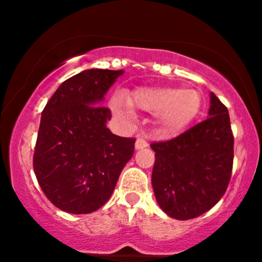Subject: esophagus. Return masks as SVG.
<instances>
[{
	"label": "esophagus",
	"mask_w": 262,
	"mask_h": 262,
	"mask_svg": "<svg viewBox=\"0 0 262 262\" xmlns=\"http://www.w3.org/2000/svg\"><path fill=\"white\" fill-rule=\"evenodd\" d=\"M149 144L148 141L144 139L143 137H138L137 140H135V149L139 150V149H144V148H148Z\"/></svg>",
	"instance_id": "1"
}]
</instances>
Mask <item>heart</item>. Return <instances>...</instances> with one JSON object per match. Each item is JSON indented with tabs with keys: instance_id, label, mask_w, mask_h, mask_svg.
<instances>
[{
	"instance_id": "1",
	"label": "heart",
	"mask_w": 262,
	"mask_h": 262,
	"mask_svg": "<svg viewBox=\"0 0 262 262\" xmlns=\"http://www.w3.org/2000/svg\"><path fill=\"white\" fill-rule=\"evenodd\" d=\"M201 106L202 100L196 90L175 87L138 89L129 101L118 95L112 103L114 112L121 116H133V107L156 114L159 127L167 135L179 133L187 127L197 117Z\"/></svg>"
}]
</instances>
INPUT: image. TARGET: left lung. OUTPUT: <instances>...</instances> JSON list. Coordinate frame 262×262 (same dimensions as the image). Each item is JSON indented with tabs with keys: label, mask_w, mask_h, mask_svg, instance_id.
Instances as JSON below:
<instances>
[{
	"label": "left lung",
	"mask_w": 262,
	"mask_h": 262,
	"mask_svg": "<svg viewBox=\"0 0 262 262\" xmlns=\"http://www.w3.org/2000/svg\"><path fill=\"white\" fill-rule=\"evenodd\" d=\"M208 118L181 135L152 143L151 185L160 208L179 221L196 218L223 197L229 185L234 137L227 107L209 93Z\"/></svg>",
	"instance_id": "1"
}]
</instances>
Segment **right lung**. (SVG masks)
<instances>
[{
    "label": "right lung",
    "mask_w": 262,
    "mask_h": 262,
    "mask_svg": "<svg viewBox=\"0 0 262 262\" xmlns=\"http://www.w3.org/2000/svg\"><path fill=\"white\" fill-rule=\"evenodd\" d=\"M124 70L90 69L58 87L41 113L33 167L44 194L73 214L101 208L112 196L135 139L107 128L104 96Z\"/></svg>",
    "instance_id": "add662e5"
}]
</instances>
